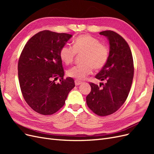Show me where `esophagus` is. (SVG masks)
Returning <instances> with one entry per match:
<instances>
[{"label": "esophagus", "instance_id": "1", "mask_svg": "<svg viewBox=\"0 0 154 154\" xmlns=\"http://www.w3.org/2000/svg\"><path fill=\"white\" fill-rule=\"evenodd\" d=\"M75 85H80V84H82V82H80V81H78V80H75Z\"/></svg>", "mask_w": 154, "mask_h": 154}]
</instances>
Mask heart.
<instances>
[{
  "label": "heart",
  "mask_w": 154,
  "mask_h": 154,
  "mask_svg": "<svg viewBox=\"0 0 154 154\" xmlns=\"http://www.w3.org/2000/svg\"><path fill=\"white\" fill-rule=\"evenodd\" d=\"M83 63L76 65L67 70L70 77L81 80L92 73L93 68L96 70L103 69L109 58V49L107 45L94 37L88 35L77 36L73 41L72 48L64 45L60 51V57L67 65L71 63L76 54H82Z\"/></svg>",
  "instance_id": "b5f03b06"
}]
</instances>
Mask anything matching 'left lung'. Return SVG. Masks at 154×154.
Instances as JSON below:
<instances>
[{
  "instance_id": "1",
  "label": "left lung",
  "mask_w": 154,
  "mask_h": 154,
  "mask_svg": "<svg viewBox=\"0 0 154 154\" xmlns=\"http://www.w3.org/2000/svg\"><path fill=\"white\" fill-rule=\"evenodd\" d=\"M108 38L109 58L105 66L96 78L105 83L100 86L90 83L91 91L86 97L87 106L100 116L114 113L127 100L134 77V62L131 50L127 42L117 32L104 31L100 32ZM103 85L101 88L100 86Z\"/></svg>"
}]
</instances>
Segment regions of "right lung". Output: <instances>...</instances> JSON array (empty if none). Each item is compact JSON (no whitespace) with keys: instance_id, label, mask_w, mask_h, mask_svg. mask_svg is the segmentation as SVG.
Returning <instances> with one entry per match:
<instances>
[{"instance_id":"1","label":"right lung","mask_w":154,"mask_h":154,"mask_svg":"<svg viewBox=\"0 0 154 154\" xmlns=\"http://www.w3.org/2000/svg\"><path fill=\"white\" fill-rule=\"evenodd\" d=\"M72 35L49 30L38 32L28 40L18 63V76L23 97L34 111L51 115L64 105L75 87L71 77L63 78L60 51ZM60 78V82L55 83Z\"/></svg>"}]
</instances>
